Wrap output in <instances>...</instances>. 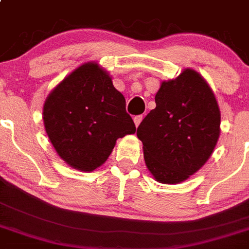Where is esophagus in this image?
Masks as SVG:
<instances>
[{
    "instance_id": "34e87169",
    "label": "esophagus",
    "mask_w": 249,
    "mask_h": 249,
    "mask_svg": "<svg viewBox=\"0 0 249 249\" xmlns=\"http://www.w3.org/2000/svg\"><path fill=\"white\" fill-rule=\"evenodd\" d=\"M142 119H143V117H142V115H138V117H135V118H134V123H135L136 127H138L139 125H140V123L142 122Z\"/></svg>"
}]
</instances>
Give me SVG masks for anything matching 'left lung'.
I'll return each instance as SVG.
<instances>
[{"label":"left lung","instance_id":"obj_1","mask_svg":"<svg viewBox=\"0 0 249 249\" xmlns=\"http://www.w3.org/2000/svg\"><path fill=\"white\" fill-rule=\"evenodd\" d=\"M156 108L138 127L143 159L153 178L178 184L199 171L220 138L221 113L213 89L193 69L162 81Z\"/></svg>","mask_w":249,"mask_h":249}]
</instances>
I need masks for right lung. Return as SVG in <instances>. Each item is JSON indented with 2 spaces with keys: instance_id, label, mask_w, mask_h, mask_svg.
I'll return each mask as SVG.
<instances>
[{
  "instance_id": "1",
  "label": "right lung",
  "mask_w": 249,
  "mask_h": 249,
  "mask_svg": "<svg viewBox=\"0 0 249 249\" xmlns=\"http://www.w3.org/2000/svg\"><path fill=\"white\" fill-rule=\"evenodd\" d=\"M43 120L60 159L81 172L101 167L118 139L136 131L124 96L94 61L78 66L49 93Z\"/></svg>"
}]
</instances>
